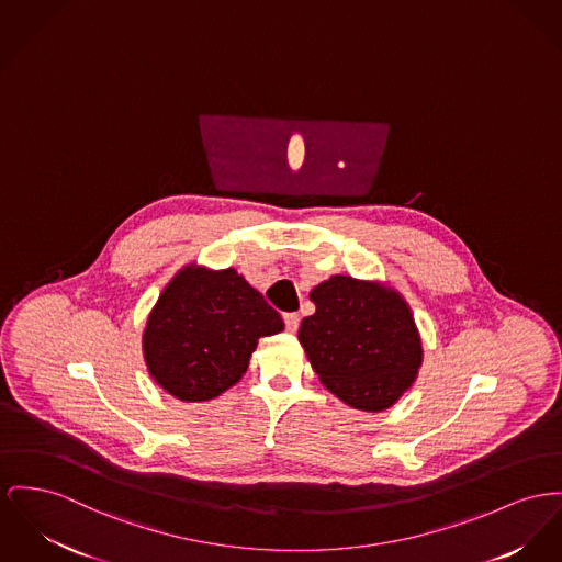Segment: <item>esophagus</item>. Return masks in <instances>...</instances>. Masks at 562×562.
<instances>
[{
	"instance_id": "1",
	"label": "esophagus",
	"mask_w": 562,
	"mask_h": 562,
	"mask_svg": "<svg viewBox=\"0 0 562 562\" xmlns=\"http://www.w3.org/2000/svg\"><path fill=\"white\" fill-rule=\"evenodd\" d=\"M283 319H285V328H288V333H296V330H299V313H285V315H283Z\"/></svg>"
}]
</instances>
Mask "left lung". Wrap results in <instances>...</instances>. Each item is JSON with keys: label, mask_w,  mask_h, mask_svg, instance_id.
Listing matches in <instances>:
<instances>
[{"label": "left lung", "mask_w": 562, "mask_h": 562, "mask_svg": "<svg viewBox=\"0 0 562 562\" xmlns=\"http://www.w3.org/2000/svg\"><path fill=\"white\" fill-rule=\"evenodd\" d=\"M311 300L315 313L302 319L299 338L322 383L349 407H392L422 364L407 302L387 288L342 274L319 283Z\"/></svg>", "instance_id": "1"}]
</instances>
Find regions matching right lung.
Returning <instances> with one entry per match:
<instances>
[{"label":"right lung","instance_id":"1","mask_svg":"<svg viewBox=\"0 0 562 562\" xmlns=\"http://www.w3.org/2000/svg\"><path fill=\"white\" fill-rule=\"evenodd\" d=\"M283 330L281 315L236 270H181L157 300L143 338L149 373L172 396H220L249 367L258 340Z\"/></svg>","mask_w":562,"mask_h":562}]
</instances>
